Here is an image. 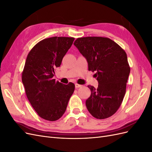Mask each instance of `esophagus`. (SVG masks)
<instances>
[{"instance_id":"obj_1","label":"esophagus","mask_w":152,"mask_h":152,"mask_svg":"<svg viewBox=\"0 0 152 152\" xmlns=\"http://www.w3.org/2000/svg\"><path fill=\"white\" fill-rule=\"evenodd\" d=\"M75 88H79V87H82V86H81V85H80V84H77V83L75 84Z\"/></svg>"}]
</instances>
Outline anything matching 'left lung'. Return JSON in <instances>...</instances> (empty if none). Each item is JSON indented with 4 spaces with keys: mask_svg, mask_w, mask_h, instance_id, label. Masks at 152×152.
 I'll return each mask as SVG.
<instances>
[{
    "mask_svg": "<svg viewBox=\"0 0 152 152\" xmlns=\"http://www.w3.org/2000/svg\"><path fill=\"white\" fill-rule=\"evenodd\" d=\"M73 44L86 58L89 70L96 72L98 82L97 88L88 86L91 94L86 102L87 110L98 119L111 117L121 105L130 73L125 50L102 37L78 38Z\"/></svg>",
    "mask_w": 152,
    "mask_h": 152,
    "instance_id": "obj_1",
    "label": "left lung"
}]
</instances>
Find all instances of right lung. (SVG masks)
<instances>
[{
    "label": "right lung",
    "instance_id": "1",
    "mask_svg": "<svg viewBox=\"0 0 152 152\" xmlns=\"http://www.w3.org/2000/svg\"><path fill=\"white\" fill-rule=\"evenodd\" d=\"M73 37H53L40 41L27 56L22 82L26 95L39 116L55 121L65 112L75 90L74 84H63L53 79L55 68L73 44Z\"/></svg>",
    "mask_w": 152,
    "mask_h": 152
}]
</instances>
